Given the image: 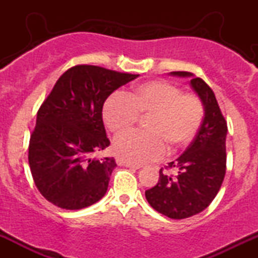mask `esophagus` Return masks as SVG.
<instances>
[{"label":"esophagus","mask_w":258,"mask_h":258,"mask_svg":"<svg viewBox=\"0 0 258 258\" xmlns=\"http://www.w3.org/2000/svg\"><path fill=\"white\" fill-rule=\"evenodd\" d=\"M116 162L119 165H122V166H126V167H132V168H141L142 167L141 164H135V162H130V161H127V160L122 159V158H117L116 159Z\"/></svg>","instance_id":"34e87169"}]
</instances>
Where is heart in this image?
Instances as JSON below:
<instances>
[{
	"mask_svg": "<svg viewBox=\"0 0 258 258\" xmlns=\"http://www.w3.org/2000/svg\"><path fill=\"white\" fill-rule=\"evenodd\" d=\"M205 109L194 93H182L166 80H152L136 86L128 93H114L105 100L103 119L109 131L120 135L139 120L146 131H133L115 138L114 150L131 162L158 160L171 149L186 147L203 123Z\"/></svg>",
	"mask_w": 258,
	"mask_h": 258,
	"instance_id": "heart-1",
	"label": "heart"
}]
</instances>
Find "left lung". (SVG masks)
Masks as SVG:
<instances>
[{
	"label": "left lung",
	"mask_w": 258,
	"mask_h": 258,
	"mask_svg": "<svg viewBox=\"0 0 258 258\" xmlns=\"http://www.w3.org/2000/svg\"><path fill=\"white\" fill-rule=\"evenodd\" d=\"M171 74L191 79L190 85L203 102L205 117L190 146L176 161L165 166L177 171V174L164 173L161 168L158 183L146 190V198L160 214L183 220L204 211L220 190L226 174L228 128L214 91L203 79L188 72Z\"/></svg>",
	"instance_id": "1"
}]
</instances>
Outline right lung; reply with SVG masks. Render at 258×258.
Segmentation results:
<instances>
[{"mask_svg": "<svg viewBox=\"0 0 258 258\" xmlns=\"http://www.w3.org/2000/svg\"><path fill=\"white\" fill-rule=\"evenodd\" d=\"M139 75L97 65L65 72L37 111L29 142V165L38 191L67 210L91 206L106 193L114 158H96L110 146L103 105L115 90Z\"/></svg>", "mask_w": 258, "mask_h": 258, "instance_id": "1", "label": "right lung"}]
</instances>
